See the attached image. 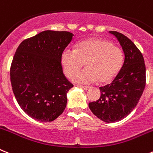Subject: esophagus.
Masks as SVG:
<instances>
[{
    "instance_id": "34e87169",
    "label": "esophagus",
    "mask_w": 153,
    "mask_h": 153,
    "mask_svg": "<svg viewBox=\"0 0 153 153\" xmlns=\"http://www.w3.org/2000/svg\"><path fill=\"white\" fill-rule=\"evenodd\" d=\"M80 87H81L83 90H85V91H87V90L90 89V87H88V86H80Z\"/></svg>"
}]
</instances>
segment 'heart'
<instances>
[{
    "label": "heart",
    "instance_id": "b5f03b06",
    "mask_svg": "<svg viewBox=\"0 0 153 153\" xmlns=\"http://www.w3.org/2000/svg\"><path fill=\"white\" fill-rule=\"evenodd\" d=\"M124 62L123 52L110 41L88 39L79 42L75 49L66 48L61 53L64 74L71 78L81 69L84 63L87 69L74 76L77 83H92L99 80L112 81L121 70Z\"/></svg>",
    "mask_w": 153,
    "mask_h": 153
}]
</instances>
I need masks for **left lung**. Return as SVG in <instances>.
Masks as SVG:
<instances>
[{"instance_id": "obj_1", "label": "left lung", "mask_w": 153, "mask_h": 153, "mask_svg": "<svg viewBox=\"0 0 153 153\" xmlns=\"http://www.w3.org/2000/svg\"><path fill=\"white\" fill-rule=\"evenodd\" d=\"M125 53L120 72L109 84L100 87V97L89 103L93 114L101 121L112 123L121 121L136 107L146 87V65L136 45L123 34L111 31Z\"/></svg>"}]
</instances>
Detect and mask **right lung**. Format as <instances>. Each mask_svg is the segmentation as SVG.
I'll use <instances>...</instances> for the list:
<instances>
[{
    "label": "right lung",
    "instance_id": "right-lung-1",
    "mask_svg": "<svg viewBox=\"0 0 153 153\" xmlns=\"http://www.w3.org/2000/svg\"><path fill=\"white\" fill-rule=\"evenodd\" d=\"M69 32L47 30L18 45L10 70L11 87L19 106L42 122L56 119L66 107L74 87L64 75L61 53L72 41Z\"/></svg>",
    "mask_w": 153,
    "mask_h": 153
}]
</instances>
